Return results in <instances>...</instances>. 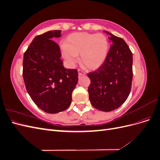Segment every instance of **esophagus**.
Returning a JSON list of instances; mask_svg holds the SVG:
<instances>
[{
	"instance_id": "esophagus-1",
	"label": "esophagus",
	"mask_w": 160,
	"mask_h": 160,
	"mask_svg": "<svg viewBox=\"0 0 160 160\" xmlns=\"http://www.w3.org/2000/svg\"><path fill=\"white\" fill-rule=\"evenodd\" d=\"M78 74H79V76L81 77V76H84L85 75V72L84 71H83L81 69H79L78 70Z\"/></svg>"
}]
</instances>
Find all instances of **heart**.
I'll return each instance as SVG.
<instances>
[{
  "instance_id": "heart-1",
  "label": "heart",
  "mask_w": 160,
  "mask_h": 160,
  "mask_svg": "<svg viewBox=\"0 0 160 160\" xmlns=\"http://www.w3.org/2000/svg\"><path fill=\"white\" fill-rule=\"evenodd\" d=\"M108 51V41L103 34L72 33L67 38L66 45L61 46L62 57L69 65H74L81 55V64L91 70L103 65Z\"/></svg>"
}]
</instances>
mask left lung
<instances>
[{
    "instance_id": "1",
    "label": "left lung",
    "mask_w": 160,
    "mask_h": 160,
    "mask_svg": "<svg viewBox=\"0 0 160 160\" xmlns=\"http://www.w3.org/2000/svg\"><path fill=\"white\" fill-rule=\"evenodd\" d=\"M112 42L103 65L88 74L92 105L100 111H111L119 108L129 95L133 78V55L122 38L104 31Z\"/></svg>"
}]
</instances>
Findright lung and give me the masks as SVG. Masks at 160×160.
Wrapping results in <instances>:
<instances>
[{
	"instance_id": "right-lung-1",
	"label": "right lung",
	"mask_w": 160,
	"mask_h": 160,
	"mask_svg": "<svg viewBox=\"0 0 160 160\" xmlns=\"http://www.w3.org/2000/svg\"><path fill=\"white\" fill-rule=\"evenodd\" d=\"M61 31H50L34 38L23 57L22 76L28 93L46 113H57L69 107L78 81L76 69H66L59 47L52 39Z\"/></svg>"
}]
</instances>
